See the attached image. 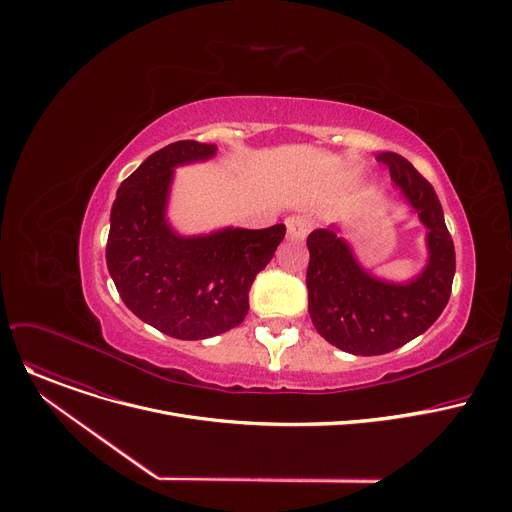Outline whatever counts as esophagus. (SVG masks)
I'll use <instances>...</instances> for the list:
<instances>
[{"label":"esophagus","mask_w":512,"mask_h":512,"mask_svg":"<svg viewBox=\"0 0 512 512\" xmlns=\"http://www.w3.org/2000/svg\"><path fill=\"white\" fill-rule=\"evenodd\" d=\"M285 229L289 241H304L310 231V221L304 216H289L285 221Z\"/></svg>","instance_id":"esophagus-1"}]
</instances>
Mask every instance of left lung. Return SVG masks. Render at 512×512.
I'll use <instances>...</instances> for the list:
<instances>
[{
    "label": "left lung",
    "mask_w": 512,
    "mask_h": 512,
    "mask_svg": "<svg viewBox=\"0 0 512 512\" xmlns=\"http://www.w3.org/2000/svg\"><path fill=\"white\" fill-rule=\"evenodd\" d=\"M393 184L427 229V263L407 281L377 277L356 259L338 227L308 237V312L318 334L332 346L356 354L391 352L423 334L444 312L456 273L454 241L433 186L399 154L381 152Z\"/></svg>",
    "instance_id": "8db88e82"
}]
</instances>
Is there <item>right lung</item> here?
I'll return each instance as SVG.
<instances>
[{"mask_svg":"<svg viewBox=\"0 0 512 512\" xmlns=\"http://www.w3.org/2000/svg\"><path fill=\"white\" fill-rule=\"evenodd\" d=\"M216 156L214 143L184 139L152 154L121 182L111 208L107 269L123 304L145 324L180 340H202L239 326L255 275L285 237L269 229L225 227L184 237L168 221L178 166Z\"/></svg>","mask_w":512,"mask_h":512,"instance_id":"1","label":"right lung"}]
</instances>
